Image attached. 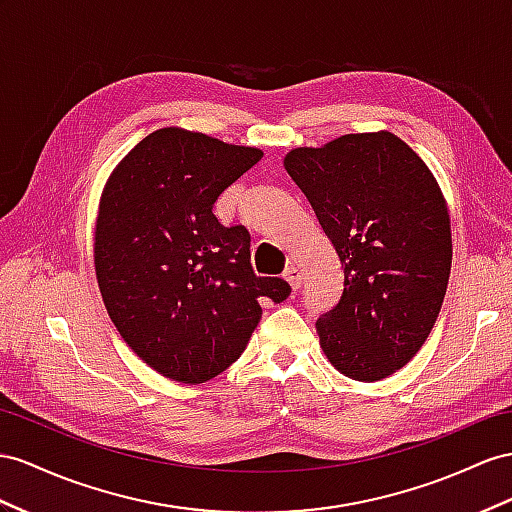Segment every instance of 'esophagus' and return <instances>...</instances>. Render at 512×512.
I'll list each match as a JSON object with an SVG mask.
<instances>
[{"label": "esophagus", "mask_w": 512, "mask_h": 512, "mask_svg": "<svg viewBox=\"0 0 512 512\" xmlns=\"http://www.w3.org/2000/svg\"><path fill=\"white\" fill-rule=\"evenodd\" d=\"M283 279H285L287 283H290V287H292L294 292H296L298 287H300V281H303V279H300V272H298V268H296V266L285 268V272H283Z\"/></svg>", "instance_id": "34e87169"}]
</instances>
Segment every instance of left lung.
<instances>
[{
	"mask_svg": "<svg viewBox=\"0 0 512 512\" xmlns=\"http://www.w3.org/2000/svg\"><path fill=\"white\" fill-rule=\"evenodd\" d=\"M283 164L344 268L342 296L316 322L324 355L348 378L381 381L415 357L439 316L452 266L443 194L389 131L294 149Z\"/></svg>",
	"mask_w": 512,
	"mask_h": 512,
	"instance_id": "8db88e82",
	"label": "left lung"
}]
</instances>
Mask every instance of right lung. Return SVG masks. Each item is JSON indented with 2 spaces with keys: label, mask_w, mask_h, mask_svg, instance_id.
I'll list each match as a JSON object with an SVG mask.
<instances>
[{
  "label": "right lung",
  "mask_w": 512,
  "mask_h": 512,
  "mask_svg": "<svg viewBox=\"0 0 512 512\" xmlns=\"http://www.w3.org/2000/svg\"><path fill=\"white\" fill-rule=\"evenodd\" d=\"M177 127L157 129L114 168L101 196L95 268L116 329L155 372L203 383L238 359L292 287L257 277L251 233L222 227L214 203L261 160Z\"/></svg>",
  "instance_id": "obj_1"
}]
</instances>
